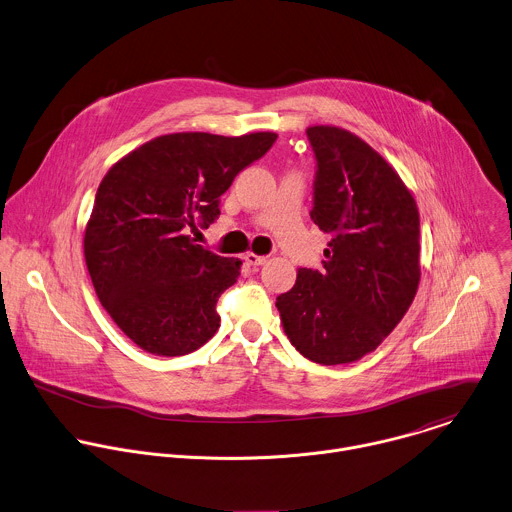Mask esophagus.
<instances>
[{
  "mask_svg": "<svg viewBox=\"0 0 512 512\" xmlns=\"http://www.w3.org/2000/svg\"><path fill=\"white\" fill-rule=\"evenodd\" d=\"M245 261L249 263V265H253V267H259V265H263V263H267V257H263V255H257V253H247L245 255Z\"/></svg>",
  "mask_w": 512,
  "mask_h": 512,
  "instance_id": "obj_1",
  "label": "esophagus"
}]
</instances>
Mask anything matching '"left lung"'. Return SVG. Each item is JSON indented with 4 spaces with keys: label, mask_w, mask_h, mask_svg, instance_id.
Returning a JSON list of instances; mask_svg holds the SVG:
<instances>
[{
    "label": "left lung",
    "mask_w": 512,
    "mask_h": 512,
    "mask_svg": "<svg viewBox=\"0 0 512 512\" xmlns=\"http://www.w3.org/2000/svg\"><path fill=\"white\" fill-rule=\"evenodd\" d=\"M307 137L317 157L311 219L331 241L325 271L299 269L275 305L303 357L347 365L373 353L417 295L419 209L399 173L355 133L311 125Z\"/></svg>",
    "instance_id": "obj_1"
}]
</instances>
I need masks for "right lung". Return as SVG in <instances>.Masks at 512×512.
I'll return each instance as SVG.
<instances>
[{
  "mask_svg": "<svg viewBox=\"0 0 512 512\" xmlns=\"http://www.w3.org/2000/svg\"><path fill=\"white\" fill-rule=\"evenodd\" d=\"M277 133L225 137L159 135L121 157L101 179L85 225L83 255L113 323L143 351L179 357L219 329L217 299L241 261L195 243L241 169L263 157Z\"/></svg>",
  "mask_w": 512,
  "mask_h": 512,
  "instance_id": "obj_1",
  "label": "right lung"
}]
</instances>
